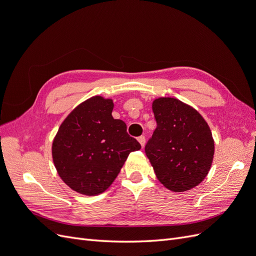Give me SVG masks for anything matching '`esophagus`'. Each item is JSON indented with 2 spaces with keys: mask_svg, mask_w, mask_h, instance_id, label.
Instances as JSON below:
<instances>
[{
  "mask_svg": "<svg viewBox=\"0 0 256 256\" xmlns=\"http://www.w3.org/2000/svg\"><path fill=\"white\" fill-rule=\"evenodd\" d=\"M138 141L140 142V144H141L142 147H144V145H145V136H138Z\"/></svg>",
  "mask_w": 256,
  "mask_h": 256,
  "instance_id": "34e87169",
  "label": "esophagus"
}]
</instances>
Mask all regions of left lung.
Instances as JSON below:
<instances>
[{"instance_id": "1", "label": "left lung", "mask_w": 256, "mask_h": 256, "mask_svg": "<svg viewBox=\"0 0 256 256\" xmlns=\"http://www.w3.org/2000/svg\"><path fill=\"white\" fill-rule=\"evenodd\" d=\"M152 112L157 128L145 145L146 156L166 188L190 190L202 182L212 164L210 128L196 110L175 98L156 99Z\"/></svg>"}]
</instances>
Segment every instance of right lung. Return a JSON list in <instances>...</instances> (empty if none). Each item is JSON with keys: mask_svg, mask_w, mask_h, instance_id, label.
<instances>
[{"mask_svg": "<svg viewBox=\"0 0 256 256\" xmlns=\"http://www.w3.org/2000/svg\"><path fill=\"white\" fill-rule=\"evenodd\" d=\"M113 102L95 96L62 124L52 145L54 166L63 182L85 196L110 187L131 152L141 148L122 120L112 116Z\"/></svg>", "mask_w": 256, "mask_h": 256, "instance_id": "obj_1", "label": "right lung"}]
</instances>
